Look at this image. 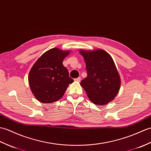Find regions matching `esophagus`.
Wrapping results in <instances>:
<instances>
[{
  "mask_svg": "<svg viewBox=\"0 0 151 151\" xmlns=\"http://www.w3.org/2000/svg\"><path fill=\"white\" fill-rule=\"evenodd\" d=\"M74 80H75L76 81L80 82V81H81V78H80V77H79V78H76Z\"/></svg>",
  "mask_w": 151,
  "mask_h": 151,
  "instance_id": "34e87169",
  "label": "esophagus"
}]
</instances>
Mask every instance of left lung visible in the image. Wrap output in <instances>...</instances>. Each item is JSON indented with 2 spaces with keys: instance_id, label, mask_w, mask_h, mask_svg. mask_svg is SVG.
Segmentation results:
<instances>
[{
  "instance_id": "obj_1",
  "label": "left lung",
  "mask_w": 151,
  "mask_h": 151,
  "mask_svg": "<svg viewBox=\"0 0 151 151\" xmlns=\"http://www.w3.org/2000/svg\"><path fill=\"white\" fill-rule=\"evenodd\" d=\"M79 52L84 58L87 72V77L81 82V86L92 103L106 105L114 99L121 86L112 57L101 49Z\"/></svg>"
}]
</instances>
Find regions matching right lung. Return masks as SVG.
I'll list each match as a JSON object with an SVG mask.
<instances>
[{"label":"right lung","instance_id":"obj_1","mask_svg":"<svg viewBox=\"0 0 151 151\" xmlns=\"http://www.w3.org/2000/svg\"><path fill=\"white\" fill-rule=\"evenodd\" d=\"M57 48L48 50L31 68L28 82L33 94L43 103H53L61 99L69 84L73 82L63 61L70 53Z\"/></svg>","mask_w":151,"mask_h":151}]
</instances>
